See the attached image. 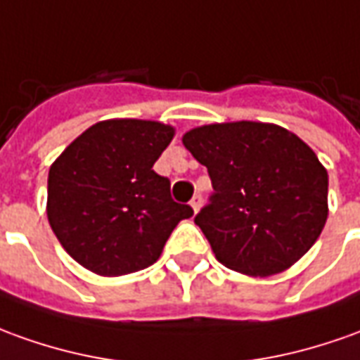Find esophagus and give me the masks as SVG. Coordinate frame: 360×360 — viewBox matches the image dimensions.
I'll return each mask as SVG.
<instances>
[{"instance_id": "1", "label": "esophagus", "mask_w": 360, "mask_h": 360, "mask_svg": "<svg viewBox=\"0 0 360 360\" xmlns=\"http://www.w3.org/2000/svg\"><path fill=\"white\" fill-rule=\"evenodd\" d=\"M190 205H192V210H194V212H198V210H200V205H202V195L195 194L194 198L190 200Z\"/></svg>"}]
</instances>
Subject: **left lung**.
<instances>
[{"label": "left lung", "mask_w": 360, "mask_h": 360, "mask_svg": "<svg viewBox=\"0 0 360 360\" xmlns=\"http://www.w3.org/2000/svg\"><path fill=\"white\" fill-rule=\"evenodd\" d=\"M182 141L212 178L194 221L221 264L270 276L309 251L327 219V170L302 139L237 121L192 129Z\"/></svg>", "instance_id": "1"}]
</instances>
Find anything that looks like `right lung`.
I'll return each mask as SVG.
<instances>
[{"label":"right lung","mask_w":360,"mask_h":360,"mask_svg":"<svg viewBox=\"0 0 360 360\" xmlns=\"http://www.w3.org/2000/svg\"><path fill=\"white\" fill-rule=\"evenodd\" d=\"M174 137L158 121L109 119L86 129L49 170L46 215L76 262L101 276L155 264L178 221L194 215L153 165Z\"/></svg>","instance_id":"add662e5"}]
</instances>
